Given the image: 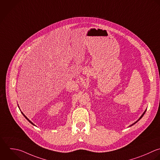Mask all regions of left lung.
<instances>
[{"instance_id": "obj_1", "label": "left lung", "mask_w": 160, "mask_h": 160, "mask_svg": "<svg viewBox=\"0 0 160 160\" xmlns=\"http://www.w3.org/2000/svg\"><path fill=\"white\" fill-rule=\"evenodd\" d=\"M146 111H147V110H145V112H143V114H142V116H141V117H140V118H139V119H138V120H137V122H135V123H133V124H132V125H130V126H132V125H134V124H135V123H137V122H138V121H139V120H140V119H141V118H142V117H143V115H145V112H146Z\"/></svg>"}]
</instances>
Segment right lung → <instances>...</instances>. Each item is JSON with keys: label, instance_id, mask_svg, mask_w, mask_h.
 Here are the masks:
<instances>
[{"label": "right lung", "instance_id": "add662e5", "mask_svg": "<svg viewBox=\"0 0 160 160\" xmlns=\"http://www.w3.org/2000/svg\"><path fill=\"white\" fill-rule=\"evenodd\" d=\"M18 108H19V107H18ZM21 113H22V115H23V116H24V117H25V118H26V119H27V120H28V122H30V123H31V124H32V125H34V124H33V123H32V122H31V121H30V120H28V118H27V117H26V116H25V115H24V114H23V113H22V112H21Z\"/></svg>", "mask_w": 160, "mask_h": 160}]
</instances>
